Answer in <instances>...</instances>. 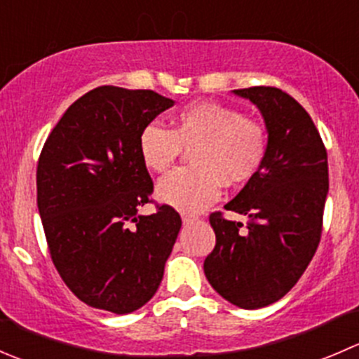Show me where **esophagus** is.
<instances>
[{
    "label": "esophagus",
    "instance_id": "1",
    "mask_svg": "<svg viewBox=\"0 0 359 359\" xmlns=\"http://www.w3.org/2000/svg\"><path fill=\"white\" fill-rule=\"evenodd\" d=\"M196 220H198V217L189 215V213H182V222H184V226H189V224L196 222Z\"/></svg>",
    "mask_w": 359,
    "mask_h": 359
}]
</instances>
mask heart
Returning a JSON list of instances; mask_svg holds the SVG:
<instances>
[{"label": "heart", "instance_id": "obj_1", "mask_svg": "<svg viewBox=\"0 0 359 359\" xmlns=\"http://www.w3.org/2000/svg\"><path fill=\"white\" fill-rule=\"evenodd\" d=\"M182 147L193 166L163 177L158 200L186 213L201 212L217 200L220 182L243 186L257 175L267 151L266 130L240 111L217 102H194L173 118V128L149 123L140 132L139 153L153 172H165Z\"/></svg>", "mask_w": 359, "mask_h": 359}]
</instances>
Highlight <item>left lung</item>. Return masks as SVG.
Listing matches in <instances>:
<instances>
[{"mask_svg": "<svg viewBox=\"0 0 359 359\" xmlns=\"http://www.w3.org/2000/svg\"><path fill=\"white\" fill-rule=\"evenodd\" d=\"M260 111L267 132L262 166L224 208L248 217L247 227L210 215L215 248L203 269L220 297L260 309L292 290L321 236L328 194L327 149L307 111L273 86L233 90Z\"/></svg>", "mask_w": 359, "mask_h": 359, "instance_id": "obj_1", "label": "left lung"}]
</instances>
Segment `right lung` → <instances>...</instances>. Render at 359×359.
<instances>
[{
	"mask_svg": "<svg viewBox=\"0 0 359 359\" xmlns=\"http://www.w3.org/2000/svg\"><path fill=\"white\" fill-rule=\"evenodd\" d=\"M173 104L153 90L99 86L43 146L36 186L50 255L69 290L97 309L133 313L163 280L182 220L168 205L139 213L153 193L139 137Z\"/></svg>",
	"mask_w": 359,
	"mask_h": 359,
	"instance_id": "add662e5",
	"label": "right lung"
}]
</instances>
